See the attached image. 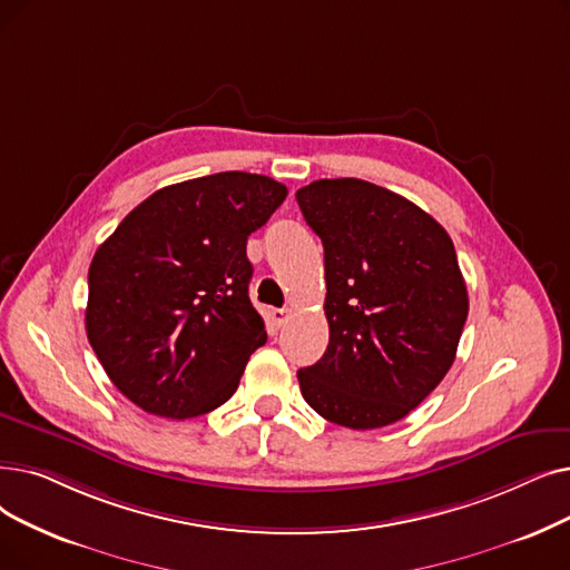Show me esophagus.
<instances>
[{
    "instance_id": "esophagus-1",
    "label": "esophagus",
    "mask_w": 570,
    "mask_h": 570,
    "mask_svg": "<svg viewBox=\"0 0 570 570\" xmlns=\"http://www.w3.org/2000/svg\"><path fill=\"white\" fill-rule=\"evenodd\" d=\"M288 314H291L288 309H272V321H275L277 326H284L288 321Z\"/></svg>"
}]
</instances>
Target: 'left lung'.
<instances>
[{
    "label": "left lung",
    "instance_id": "left-lung-1",
    "mask_svg": "<svg viewBox=\"0 0 570 570\" xmlns=\"http://www.w3.org/2000/svg\"><path fill=\"white\" fill-rule=\"evenodd\" d=\"M324 242L328 350L298 370L307 405L346 429L407 416L448 375L468 316L452 237L403 195L363 179L295 193Z\"/></svg>",
    "mask_w": 570,
    "mask_h": 570
}]
</instances>
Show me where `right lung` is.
<instances>
[{"label": "right lung", "mask_w": 570, "mask_h": 570, "mask_svg": "<svg viewBox=\"0 0 570 570\" xmlns=\"http://www.w3.org/2000/svg\"><path fill=\"white\" fill-rule=\"evenodd\" d=\"M286 193L249 171L167 186L95 252L86 333L114 386L137 407L190 419L237 391L246 361L267 340L249 301L246 239Z\"/></svg>", "instance_id": "1"}]
</instances>
